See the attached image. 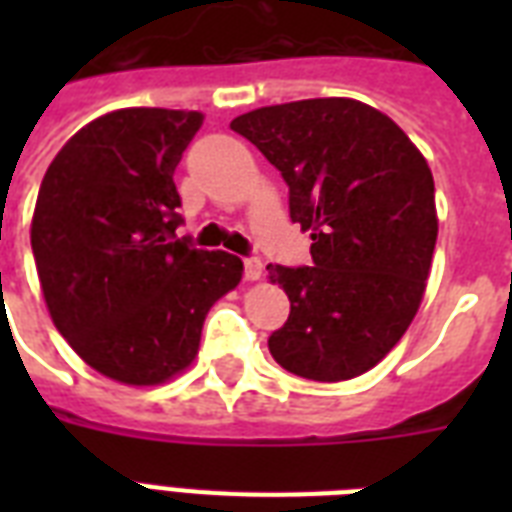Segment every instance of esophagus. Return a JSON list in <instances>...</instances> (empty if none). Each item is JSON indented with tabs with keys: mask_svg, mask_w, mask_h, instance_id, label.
Returning <instances> with one entry per match:
<instances>
[{
	"mask_svg": "<svg viewBox=\"0 0 512 512\" xmlns=\"http://www.w3.org/2000/svg\"><path fill=\"white\" fill-rule=\"evenodd\" d=\"M244 276H247V281H257L260 276H263V260L260 257H244Z\"/></svg>",
	"mask_w": 512,
	"mask_h": 512,
	"instance_id": "34e87169",
	"label": "esophagus"
}]
</instances>
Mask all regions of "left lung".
Returning a JSON list of instances; mask_svg holds the SVG:
<instances>
[{"mask_svg":"<svg viewBox=\"0 0 512 512\" xmlns=\"http://www.w3.org/2000/svg\"><path fill=\"white\" fill-rule=\"evenodd\" d=\"M289 185V217L311 231L313 265H268L289 319L268 337L287 372L350 380L401 340L436 249V185L406 132L350 98H313L236 116Z\"/></svg>","mask_w":512,"mask_h":512,"instance_id":"obj_1","label":"left lung"}]
</instances>
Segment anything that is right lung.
Listing matches in <instances>:
<instances>
[{"label":"right lung","mask_w":512,"mask_h":512,"mask_svg":"<svg viewBox=\"0 0 512 512\" xmlns=\"http://www.w3.org/2000/svg\"><path fill=\"white\" fill-rule=\"evenodd\" d=\"M199 111L122 108L76 132L44 172L31 249L44 303L79 356L124 385H159L199 350L209 308L241 281L223 249L177 239L175 167Z\"/></svg>","instance_id":"add662e5"}]
</instances>
